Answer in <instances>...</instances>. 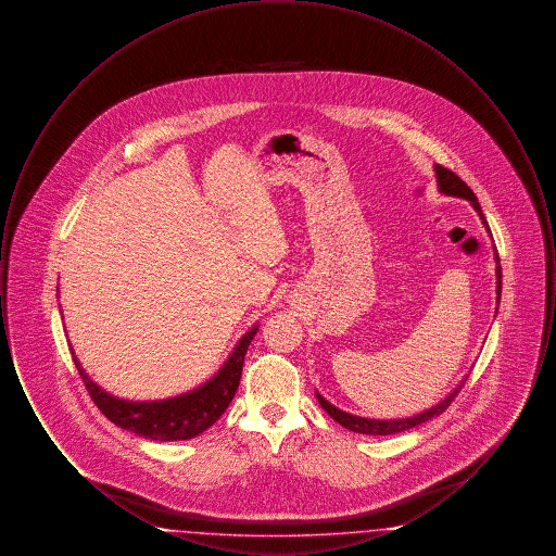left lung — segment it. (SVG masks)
<instances>
[{
    "label": "left lung",
    "mask_w": 556,
    "mask_h": 556,
    "mask_svg": "<svg viewBox=\"0 0 556 556\" xmlns=\"http://www.w3.org/2000/svg\"><path fill=\"white\" fill-rule=\"evenodd\" d=\"M433 170H435L438 191L444 193V195H450V198H463V200H467V202L473 206V211L479 214L483 227H485L488 233H490L488 220H485V216H483V212H481V206H479L476 193L471 191V187L467 186L463 179H458L448 168L440 166V164H435ZM494 261H496V300L501 302L503 268H501V261H498V252H496V250H494ZM465 381H467V377L450 392L448 396L444 397V400H440L438 404H433L431 408H427L424 413H417V415H413V417H402V419H369V417L350 415V413H345L342 408L333 406L329 400H325V396H320L318 392H315V394H317L318 404L331 415V419H336V421L342 425V427H345V429H350V431H354V433H365V435H394V433H402V431H408V429H413V427L427 424V421H431L433 417H440V415L448 408L450 402L458 396V392H460V388H463Z\"/></svg>",
    "instance_id": "8db88e82"
}]
</instances>
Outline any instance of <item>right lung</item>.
Wrapping results in <instances>:
<instances>
[{
  "mask_svg": "<svg viewBox=\"0 0 556 556\" xmlns=\"http://www.w3.org/2000/svg\"><path fill=\"white\" fill-rule=\"evenodd\" d=\"M256 331H258V323L252 325L241 336L229 358L206 383L189 390L186 394L164 397V400L135 402V400L112 396L85 372L73 348H71V354L89 396L93 397L98 408L112 424L146 440L177 442V440H191L200 435L211 425L216 424L220 415L227 410V406L231 404V400L238 392L243 358Z\"/></svg>",
  "mask_w": 556,
  "mask_h": 556,
  "instance_id": "add662e5",
  "label": "right lung"
}]
</instances>
